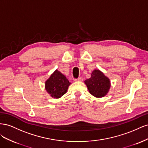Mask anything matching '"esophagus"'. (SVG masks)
I'll use <instances>...</instances> for the list:
<instances>
[{
    "label": "esophagus",
    "mask_w": 148,
    "mask_h": 148,
    "mask_svg": "<svg viewBox=\"0 0 148 148\" xmlns=\"http://www.w3.org/2000/svg\"><path fill=\"white\" fill-rule=\"evenodd\" d=\"M83 78L82 77H79L78 78H75L74 79L75 82H82L83 81Z\"/></svg>",
    "instance_id": "obj_1"
}]
</instances>
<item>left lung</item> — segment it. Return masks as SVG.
Masks as SVG:
<instances>
[{
  "instance_id": "left-lung-1",
  "label": "left lung",
  "mask_w": 148,
  "mask_h": 148,
  "mask_svg": "<svg viewBox=\"0 0 148 148\" xmlns=\"http://www.w3.org/2000/svg\"><path fill=\"white\" fill-rule=\"evenodd\" d=\"M89 93L96 97H102L108 93L110 88V82L99 70L92 71L91 78L84 82Z\"/></svg>"
}]
</instances>
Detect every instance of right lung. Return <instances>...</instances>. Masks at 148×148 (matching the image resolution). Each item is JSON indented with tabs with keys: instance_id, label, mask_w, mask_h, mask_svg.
<instances>
[{
	"instance_id": "right-lung-1",
	"label": "right lung",
	"mask_w": 148,
	"mask_h": 148,
	"mask_svg": "<svg viewBox=\"0 0 148 148\" xmlns=\"http://www.w3.org/2000/svg\"><path fill=\"white\" fill-rule=\"evenodd\" d=\"M71 83L59 71H54L45 82V89L52 98L58 99L66 92Z\"/></svg>"
}]
</instances>
